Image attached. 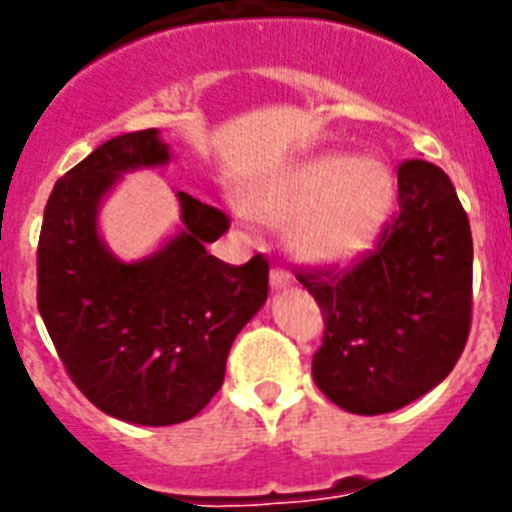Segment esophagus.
<instances>
[{
	"label": "esophagus",
	"mask_w": 512,
	"mask_h": 512,
	"mask_svg": "<svg viewBox=\"0 0 512 512\" xmlns=\"http://www.w3.org/2000/svg\"><path fill=\"white\" fill-rule=\"evenodd\" d=\"M291 283H294V278H291L289 270H283L281 265H276V268L270 270V289H273V291L289 289Z\"/></svg>",
	"instance_id": "34e87169"
}]
</instances>
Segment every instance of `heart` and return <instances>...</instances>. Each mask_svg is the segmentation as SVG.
<instances>
[{"instance_id": "obj_1", "label": "heart", "mask_w": 512, "mask_h": 512, "mask_svg": "<svg viewBox=\"0 0 512 512\" xmlns=\"http://www.w3.org/2000/svg\"><path fill=\"white\" fill-rule=\"evenodd\" d=\"M393 200V171L380 158L320 153L257 184L247 208L263 221H291L289 239L296 255L317 265H338L375 242Z\"/></svg>"}]
</instances>
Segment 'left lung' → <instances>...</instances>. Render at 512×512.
<instances>
[{
    "label": "left lung",
    "instance_id": "1",
    "mask_svg": "<svg viewBox=\"0 0 512 512\" xmlns=\"http://www.w3.org/2000/svg\"><path fill=\"white\" fill-rule=\"evenodd\" d=\"M471 268V226L448 174L422 158L398 163V216L375 249L351 268L296 273L325 317L317 388L377 416L440 385L471 330Z\"/></svg>",
    "mask_w": 512,
    "mask_h": 512
}]
</instances>
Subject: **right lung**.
<instances>
[{
    "label": "right lung",
    "mask_w": 512,
    "mask_h": 512,
    "mask_svg": "<svg viewBox=\"0 0 512 512\" xmlns=\"http://www.w3.org/2000/svg\"><path fill=\"white\" fill-rule=\"evenodd\" d=\"M156 130L98 145L54 184L38 236V312L80 393L122 422H187L223 385L236 333L268 299V260L229 265L205 244L229 231L223 210L176 192L184 229L140 263H122L96 226L124 171L163 166Z\"/></svg>",
    "instance_id": "obj_1"
}]
</instances>
